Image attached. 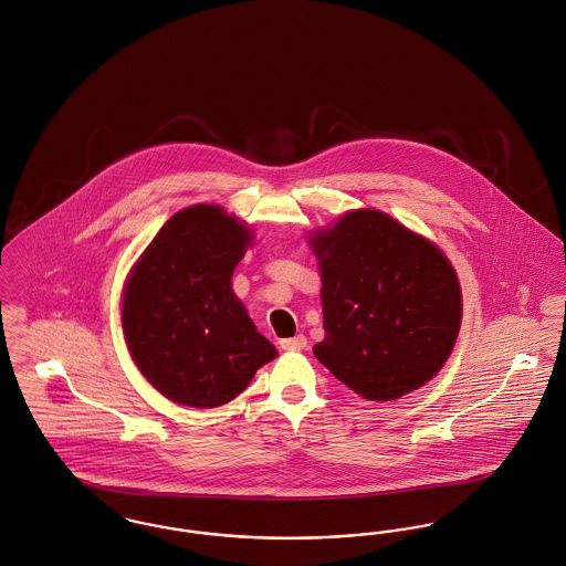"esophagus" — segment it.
I'll list each match as a JSON object with an SVG mask.
<instances>
[{
  "mask_svg": "<svg viewBox=\"0 0 566 566\" xmlns=\"http://www.w3.org/2000/svg\"><path fill=\"white\" fill-rule=\"evenodd\" d=\"M280 346H282L284 350H291V353H295V350H303V348L307 346V339H305V335H295V337H286V339H280Z\"/></svg>",
  "mask_w": 566,
  "mask_h": 566,
  "instance_id": "34e87169",
  "label": "esophagus"
}]
</instances>
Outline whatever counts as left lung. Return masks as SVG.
<instances>
[{
  "mask_svg": "<svg viewBox=\"0 0 566 566\" xmlns=\"http://www.w3.org/2000/svg\"><path fill=\"white\" fill-rule=\"evenodd\" d=\"M310 245L323 277L316 359L371 401L432 380L462 325L460 282L438 245L376 209L348 211Z\"/></svg>",
  "mask_w": 566,
  "mask_h": 566,
  "instance_id": "left-lung-1",
  "label": "left lung"
}]
</instances>
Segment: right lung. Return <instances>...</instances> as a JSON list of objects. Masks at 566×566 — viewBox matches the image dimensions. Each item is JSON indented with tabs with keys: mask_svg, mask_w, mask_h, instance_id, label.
<instances>
[{
	"mask_svg": "<svg viewBox=\"0 0 566 566\" xmlns=\"http://www.w3.org/2000/svg\"><path fill=\"white\" fill-rule=\"evenodd\" d=\"M252 233L218 205L177 211L133 266L122 327L140 374L170 401L237 398L277 350L231 289Z\"/></svg>",
	"mask_w": 566,
	"mask_h": 566,
	"instance_id": "obj_1",
	"label": "right lung"
}]
</instances>
